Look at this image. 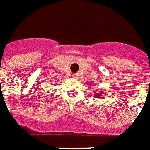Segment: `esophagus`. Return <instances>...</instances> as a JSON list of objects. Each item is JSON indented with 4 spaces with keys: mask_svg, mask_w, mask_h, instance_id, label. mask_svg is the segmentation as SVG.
<instances>
[{
    "mask_svg": "<svg viewBox=\"0 0 150 150\" xmlns=\"http://www.w3.org/2000/svg\"><path fill=\"white\" fill-rule=\"evenodd\" d=\"M72 77H74V78H78V75L77 74H72Z\"/></svg>",
    "mask_w": 150,
    "mask_h": 150,
    "instance_id": "34e87169",
    "label": "esophagus"
}]
</instances>
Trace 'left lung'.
<instances>
[{
    "label": "left lung",
    "mask_w": 150,
    "mask_h": 150,
    "mask_svg": "<svg viewBox=\"0 0 150 150\" xmlns=\"http://www.w3.org/2000/svg\"><path fill=\"white\" fill-rule=\"evenodd\" d=\"M101 93H102V92H101ZM100 96H101V95H100V94H96V98H100H100H101Z\"/></svg>",
    "instance_id": "obj_1"
}]
</instances>
